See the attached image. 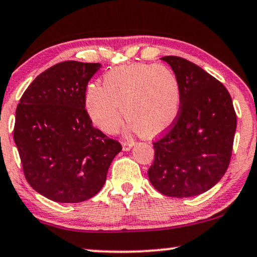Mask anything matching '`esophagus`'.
Wrapping results in <instances>:
<instances>
[{
	"label": "esophagus",
	"mask_w": 257,
	"mask_h": 257,
	"mask_svg": "<svg viewBox=\"0 0 257 257\" xmlns=\"http://www.w3.org/2000/svg\"><path fill=\"white\" fill-rule=\"evenodd\" d=\"M134 145H135V142H132V141H123L122 142V149L125 151L131 150Z\"/></svg>",
	"instance_id": "1"
}]
</instances>
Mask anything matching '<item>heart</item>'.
I'll list each match as a JSON object with an SVG mask.
<instances>
[{"mask_svg": "<svg viewBox=\"0 0 257 257\" xmlns=\"http://www.w3.org/2000/svg\"><path fill=\"white\" fill-rule=\"evenodd\" d=\"M103 87L90 84L85 109L96 127L115 134L122 112L139 135L153 138L175 123L181 109V87L175 74L162 65L128 64L107 71ZM123 110H121V108Z\"/></svg>", "mask_w": 257, "mask_h": 257, "instance_id": "1", "label": "heart"}]
</instances>
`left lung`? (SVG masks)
Wrapping results in <instances>:
<instances>
[{"mask_svg": "<svg viewBox=\"0 0 257 257\" xmlns=\"http://www.w3.org/2000/svg\"><path fill=\"white\" fill-rule=\"evenodd\" d=\"M161 59L179 80L181 109L170 131L154 143L149 180L164 195H200L229 167L237 125L232 100L219 81L194 63L175 56Z\"/></svg>", "mask_w": 257, "mask_h": 257, "instance_id": "1", "label": "left lung"}]
</instances>
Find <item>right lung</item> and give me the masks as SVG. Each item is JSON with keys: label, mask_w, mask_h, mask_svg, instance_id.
I'll use <instances>...</instances> for the list:
<instances>
[{"label": "right lung", "mask_w": 257, "mask_h": 257, "mask_svg": "<svg viewBox=\"0 0 257 257\" xmlns=\"http://www.w3.org/2000/svg\"><path fill=\"white\" fill-rule=\"evenodd\" d=\"M99 63L66 61L30 84L15 114L14 142L34 191L57 202L93 198L106 182L121 145L91 125L85 110L88 82Z\"/></svg>", "instance_id": "obj_1"}]
</instances>
